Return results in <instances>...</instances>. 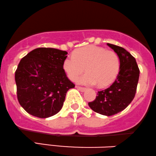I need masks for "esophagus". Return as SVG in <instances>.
Masks as SVG:
<instances>
[{"label":"esophagus","mask_w":156,"mask_h":156,"mask_svg":"<svg viewBox=\"0 0 156 156\" xmlns=\"http://www.w3.org/2000/svg\"><path fill=\"white\" fill-rule=\"evenodd\" d=\"M76 88L78 90H80V91H82V92H84V91L86 90V88L85 87H80V86H76Z\"/></svg>","instance_id":"esophagus-1"}]
</instances>
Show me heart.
I'll list each match as a JSON object with an SVG mask.
<instances>
[{
  "label": "heart",
  "mask_w": 156,
  "mask_h": 156,
  "mask_svg": "<svg viewBox=\"0 0 156 156\" xmlns=\"http://www.w3.org/2000/svg\"><path fill=\"white\" fill-rule=\"evenodd\" d=\"M62 67L71 81H76L86 70L87 73L79 79V83L86 85L98 84L104 87L116 80L120 69V60L114 51L89 45L76 49L73 55L66 57Z\"/></svg>",
  "instance_id": "b5f03b06"
}]
</instances>
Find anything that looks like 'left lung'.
I'll return each instance as SVG.
<instances>
[{"mask_svg":"<svg viewBox=\"0 0 156 156\" xmlns=\"http://www.w3.org/2000/svg\"><path fill=\"white\" fill-rule=\"evenodd\" d=\"M118 55L120 69L112 85L98 91L96 99L89 102V107L98 114L112 116L125 109L136 94L140 69L136 60L121 47L107 44Z\"/></svg>","mask_w":156,"mask_h":156,"instance_id":"left-lung-1","label":"left lung"}]
</instances>
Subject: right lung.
<instances>
[{"instance_id": "1", "label": "right lung", "mask_w": 156, "mask_h": 156, "mask_svg": "<svg viewBox=\"0 0 156 156\" xmlns=\"http://www.w3.org/2000/svg\"><path fill=\"white\" fill-rule=\"evenodd\" d=\"M67 54L58 49L40 47L20 60L15 71L16 94L27 113L47 118L62 109L67 91L75 87L62 67Z\"/></svg>"}]
</instances>
